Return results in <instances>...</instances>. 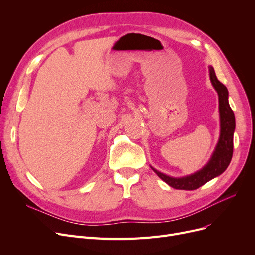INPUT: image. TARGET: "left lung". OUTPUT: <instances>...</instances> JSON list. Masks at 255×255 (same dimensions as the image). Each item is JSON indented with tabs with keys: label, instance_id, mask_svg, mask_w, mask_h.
<instances>
[{
	"label": "left lung",
	"instance_id": "1",
	"mask_svg": "<svg viewBox=\"0 0 255 255\" xmlns=\"http://www.w3.org/2000/svg\"><path fill=\"white\" fill-rule=\"evenodd\" d=\"M209 75L213 88L218 94L219 102V119H220V134L217 144L214 149L209 161L199 170L188 176L175 178L165 175L157 170L153 166L151 168L166 184L175 189L195 190L205 185L212 179L220 176L230 165L234 151V132L236 128V120L234 112L229 103V91L216 77L212 66H209Z\"/></svg>",
	"mask_w": 255,
	"mask_h": 255
}]
</instances>
